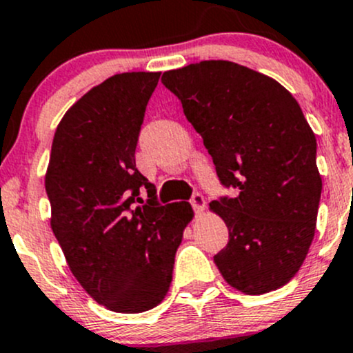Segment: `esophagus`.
Masks as SVG:
<instances>
[{
    "instance_id": "obj_1",
    "label": "esophagus",
    "mask_w": 353,
    "mask_h": 353,
    "mask_svg": "<svg viewBox=\"0 0 353 353\" xmlns=\"http://www.w3.org/2000/svg\"><path fill=\"white\" fill-rule=\"evenodd\" d=\"M205 198H203V194L199 193H194L193 198H191V205H193L194 212L196 213H201L203 210H205Z\"/></svg>"
}]
</instances>
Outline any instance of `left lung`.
<instances>
[{"instance_id": "obj_1", "label": "left lung", "mask_w": 353, "mask_h": 353, "mask_svg": "<svg viewBox=\"0 0 353 353\" xmlns=\"http://www.w3.org/2000/svg\"><path fill=\"white\" fill-rule=\"evenodd\" d=\"M201 134L225 188L210 210L229 243L213 256L229 285L248 295L294 279L314 239L323 181L316 137L290 92L232 61H199L162 74Z\"/></svg>"}]
</instances>
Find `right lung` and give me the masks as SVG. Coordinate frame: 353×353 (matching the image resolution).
I'll list each match as a JSON object with an SVG mask.
<instances>
[{"label":"right lung","mask_w":353,"mask_h":353,"mask_svg":"<svg viewBox=\"0 0 353 353\" xmlns=\"http://www.w3.org/2000/svg\"><path fill=\"white\" fill-rule=\"evenodd\" d=\"M159 78L131 71L88 90L59 121L46 172L51 229L71 273L94 301L124 314L163 301L193 219L190 203L159 205L134 162ZM143 187L147 203L139 198Z\"/></svg>","instance_id":"obj_1"}]
</instances>
